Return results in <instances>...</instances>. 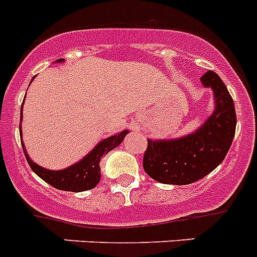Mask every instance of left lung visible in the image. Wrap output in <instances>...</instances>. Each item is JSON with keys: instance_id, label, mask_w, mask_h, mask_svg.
<instances>
[{"instance_id": "1", "label": "left lung", "mask_w": 257, "mask_h": 257, "mask_svg": "<svg viewBox=\"0 0 257 257\" xmlns=\"http://www.w3.org/2000/svg\"><path fill=\"white\" fill-rule=\"evenodd\" d=\"M203 88L213 91L215 108L190 135L147 140L144 168L160 184L189 185L211 173L225 159L235 135V107L227 88L213 71L200 77Z\"/></svg>"}]
</instances>
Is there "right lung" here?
Segmentation results:
<instances>
[{"label":"right lung","instance_id":"right-lung-1","mask_svg":"<svg viewBox=\"0 0 257 257\" xmlns=\"http://www.w3.org/2000/svg\"><path fill=\"white\" fill-rule=\"evenodd\" d=\"M62 62H64V59H58L57 63H62ZM23 104H22L21 108V122L22 117H23V115H22L23 113ZM19 131H21L22 140L23 138V136H22V124L19 125ZM128 133L129 131L126 129V131L120 132L117 135L104 138L101 142H98L94 146V149L90 153L86 154L81 160H79V162L72 164V166L67 167V168L59 169V171H53V169L44 168V167L36 164L30 158L28 153H27L23 142H22V146H23L27 162H28L30 167L32 168V171L40 178H42L44 181L48 182L49 185H51V186L58 189V190L79 193V191L90 190V189H94L97 186L98 182L101 181V167H99L101 159L107 153H110L115 147L119 146Z\"/></svg>","mask_w":257,"mask_h":257}]
</instances>
